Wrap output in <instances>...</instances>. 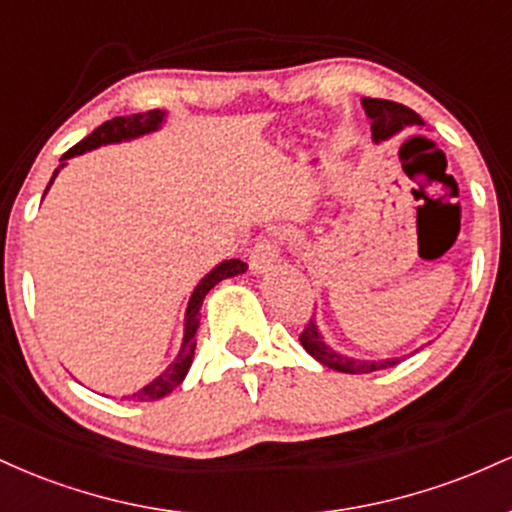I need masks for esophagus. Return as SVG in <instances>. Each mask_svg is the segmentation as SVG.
Segmentation results:
<instances>
[{
  "instance_id": "1",
  "label": "esophagus",
  "mask_w": 512,
  "mask_h": 512,
  "mask_svg": "<svg viewBox=\"0 0 512 512\" xmlns=\"http://www.w3.org/2000/svg\"><path fill=\"white\" fill-rule=\"evenodd\" d=\"M279 262V245L272 238H262L257 240L255 248L250 250V269L255 274L269 272L274 264Z\"/></svg>"
}]
</instances>
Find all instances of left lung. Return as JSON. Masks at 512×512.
I'll use <instances>...</instances> for the list:
<instances>
[{
  "instance_id": "left-lung-1",
  "label": "left lung",
  "mask_w": 512,
  "mask_h": 512,
  "mask_svg": "<svg viewBox=\"0 0 512 512\" xmlns=\"http://www.w3.org/2000/svg\"><path fill=\"white\" fill-rule=\"evenodd\" d=\"M363 110L370 117V132H373L375 142H385V139L395 137L397 132L407 127H424L419 113L407 108V105L395 103V101H383V98H361ZM301 344L315 361H320L322 366L339 370V373H373V370H383L397 366L402 358H383V361H361V358L342 356L337 351L330 349L322 342V334L317 330L313 320L305 325L301 332Z\"/></svg>"
}]
</instances>
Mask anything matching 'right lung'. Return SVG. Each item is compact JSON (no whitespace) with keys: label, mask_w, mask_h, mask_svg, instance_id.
Segmentation results:
<instances>
[{"label":"right lung","mask_w":512,"mask_h":512,"mask_svg":"<svg viewBox=\"0 0 512 512\" xmlns=\"http://www.w3.org/2000/svg\"><path fill=\"white\" fill-rule=\"evenodd\" d=\"M163 120H166V110H149V113L113 117V120L103 122V125L93 129V132L88 134L86 139H81L79 144L72 146V149H69L67 154L62 156V166H64V161H67V158L84 154V151L98 149V146H105V144L127 142V139H134V137H142V134L156 132V129L163 125ZM60 168L52 173V180L57 178ZM52 180H50V185H52ZM45 192H48V190H45ZM245 269H248V264H245V262L223 260L219 267L211 269V272L204 276L202 281H199L197 289L192 291L190 303H187L185 337H182V346H180L178 356H175V361L170 363V366L163 370V373L158 375L156 380H151V383L142 387L139 392H134V395H125L122 399H132V402H154V399H161V397L170 395V392H173L175 387H178L182 380H185L187 370H190V366H192V358H195V346H197L195 334H197V327H199V308H202L204 296H207V293L214 289L219 281L243 274Z\"/></svg>","instance_id":"1"}]
</instances>
